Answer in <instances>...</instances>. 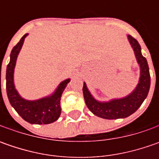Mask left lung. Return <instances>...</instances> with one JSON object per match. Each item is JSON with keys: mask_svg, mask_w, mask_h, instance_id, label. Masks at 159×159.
Returning <instances> with one entry per match:
<instances>
[{"mask_svg": "<svg viewBox=\"0 0 159 159\" xmlns=\"http://www.w3.org/2000/svg\"><path fill=\"white\" fill-rule=\"evenodd\" d=\"M131 47L140 66V79L134 90L123 98L112 99L109 102L97 101L91 95L86 83L83 85V95L87 106L95 116L105 119H125L134 113L146 99L150 87V75L146 58L141 52V46L131 35H127Z\"/></svg>", "mask_w": 159, "mask_h": 159, "instance_id": "obj_1", "label": "left lung"}]
</instances>
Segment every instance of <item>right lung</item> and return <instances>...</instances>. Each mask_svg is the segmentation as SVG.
<instances>
[{
  "instance_id": "add662e5",
  "label": "right lung",
  "mask_w": 159,
  "mask_h": 159,
  "mask_svg": "<svg viewBox=\"0 0 159 159\" xmlns=\"http://www.w3.org/2000/svg\"><path fill=\"white\" fill-rule=\"evenodd\" d=\"M28 34H25L16 45L10 53V60L7 65L6 70V89L9 101L16 110V111L30 124L46 125L50 124L57 120L61 114L60 100L61 96L66 88L67 84L70 82V79H67L58 85L57 89L52 95L40 98L34 101H29L23 98L18 94L14 84V70L17 56L21 50L24 41ZM0 89H1V69H0Z\"/></svg>"
}]
</instances>
